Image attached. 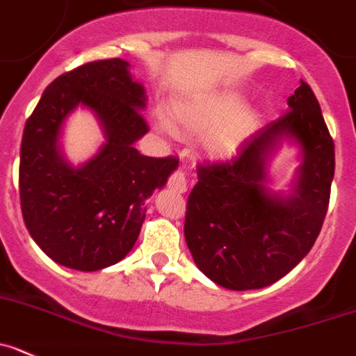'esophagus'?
<instances>
[{
	"mask_svg": "<svg viewBox=\"0 0 356 356\" xmlns=\"http://www.w3.org/2000/svg\"><path fill=\"white\" fill-rule=\"evenodd\" d=\"M168 188H170V191H174V193H186V191H188V179L184 177L182 172H175L170 177V181H168Z\"/></svg>",
	"mask_w": 356,
	"mask_h": 356,
	"instance_id": "1",
	"label": "esophagus"
}]
</instances>
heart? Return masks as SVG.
<instances>
[{
    "instance_id": "b5f03b06",
    "label": "heart",
    "mask_w": 356,
    "mask_h": 356,
    "mask_svg": "<svg viewBox=\"0 0 356 356\" xmlns=\"http://www.w3.org/2000/svg\"><path fill=\"white\" fill-rule=\"evenodd\" d=\"M238 92H223L207 99H174L168 105V121L186 133H198L211 128L227 115L229 118L212 128L204 145L212 156H230L254 131L260 121V111L253 105L241 107ZM239 111H237L236 108Z\"/></svg>"
}]
</instances>
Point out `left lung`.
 I'll return each mask as SVG.
<instances>
[{"mask_svg":"<svg viewBox=\"0 0 356 356\" xmlns=\"http://www.w3.org/2000/svg\"><path fill=\"white\" fill-rule=\"evenodd\" d=\"M284 143L299 151L288 192L271 189L270 165ZM335 170L334 140L304 81L288 112L242 144L228 163L198 168L184 237L195 265L219 286L260 290L286 275L320 235Z\"/></svg>","mask_w":356,"mask_h":356,"instance_id":"8db88e82","label":"left lung"}]
</instances>
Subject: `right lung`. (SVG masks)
<instances>
[{"label": "right lung", "mask_w": 356, "mask_h": 356, "mask_svg": "<svg viewBox=\"0 0 356 356\" xmlns=\"http://www.w3.org/2000/svg\"><path fill=\"white\" fill-rule=\"evenodd\" d=\"M145 103L144 84L121 58L79 66L43 91L22 135L19 189L26 228L56 264L95 272L121 261L140 234L145 200L177 170L175 158L135 147L147 133ZM79 106L95 115L104 142L73 165L60 138Z\"/></svg>", "instance_id": "add662e5"}]
</instances>
